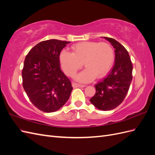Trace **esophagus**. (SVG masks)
Instances as JSON below:
<instances>
[{"label": "esophagus", "instance_id": "esophagus-1", "mask_svg": "<svg viewBox=\"0 0 155 155\" xmlns=\"http://www.w3.org/2000/svg\"><path fill=\"white\" fill-rule=\"evenodd\" d=\"M72 87H79V88H82V87H86L85 85H81V84H79L77 83H72Z\"/></svg>", "mask_w": 155, "mask_h": 155}]
</instances>
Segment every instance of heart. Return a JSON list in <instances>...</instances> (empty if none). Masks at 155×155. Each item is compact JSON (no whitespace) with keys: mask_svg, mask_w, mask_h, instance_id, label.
<instances>
[{"mask_svg":"<svg viewBox=\"0 0 155 155\" xmlns=\"http://www.w3.org/2000/svg\"><path fill=\"white\" fill-rule=\"evenodd\" d=\"M72 53L64 50L59 61L65 74L72 77L84 63L86 68L76 76L80 82L87 83L104 77L111 69L114 54L112 46L107 43L96 41L81 42L72 46Z\"/></svg>","mask_w":155,"mask_h":155,"instance_id":"1","label":"heart"}]
</instances>
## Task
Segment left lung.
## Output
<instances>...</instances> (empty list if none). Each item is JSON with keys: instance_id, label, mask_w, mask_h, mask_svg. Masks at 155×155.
<instances>
[{"instance_id": "left-lung-1", "label": "left lung", "mask_w": 155, "mask_h": 155, "mask_svg": "<svg viewBox=\"0 0 155 155\" xmlns=\"http://www.w3.org/2000/svg\"><path fill=\"white\" fill-rule=\"evenodd\" d=\"M113 46L114 65L102 81L95 85L96 94L90 99L101 110H110L120 105L127 94L133 79V64L124 46L112 38L103 37Z\"/></svg>"}]
</instances>
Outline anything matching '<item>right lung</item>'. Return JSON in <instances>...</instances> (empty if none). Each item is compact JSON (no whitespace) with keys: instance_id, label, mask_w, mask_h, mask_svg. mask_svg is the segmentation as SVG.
I'll return each mask as SVG.
<instances>
[{"instance_id":"obj_1","label":"right lung","mask_w":155,"mask_h":155,"mask_svg":"<svg viewBox=\"0 0 155 155\" xmlns=\"http://www.w3.org/2000/svg\"><path fill=\"white\" fill-rule=\"evenodd\" d=\"M70 42L50 39L40 42L26 56L22 71V86L35 107L45 112L57 111L73 89L61 71L59 55Z\"/></svg>"}]
</instances>
